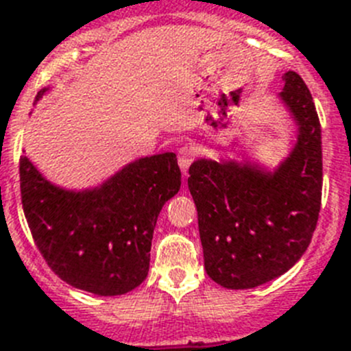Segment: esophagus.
I'll use <instances>...</instances> for the list:
<instances>
[{
	"instance_id": "1",
	"label": "esophagus",
	"mask_w": 351,
	"mask_h": 351,
	"mask_svg": "<svg viewBox=\"0 0 351 351\" xmlns=\"http://www.w3.org/2000/svg\"><path fill=\"white\" fill-rule=\"evenodd\" d=\"M195 159V150L191 147H182L178 150V164H180V169L183 173H187V169L191 168V164L194 162Z\"/></svg>"
}]
</instances>
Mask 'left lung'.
<instances>
[{
  "instance_id": "8db88e82",
  "label": "left lung",
  "mask_w": 351,
  "mask_h": 351,
  "mask_svg": "<svg viewBox=\"0 0 351 351\" xmlns=\"http://www.w3.org/2000/svg\"><path fill=\"white\" fill-rule=\"evenodd\" d=\"M282 99L299 124L298 145L274 175L236 162L195 160L189 191L208 276L226 289L271 282L302 257L322 204V129L313 97L287 71Z\"/></svg>"
}]
</instances>
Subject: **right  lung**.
I'll return each mask as SVG.
<instances>
[{
	"mask_svg": "<svg viewBox=\"0 0 351 351\" xmlns=\"http://www.w3.org/2000/svg\"><path fill=\"white\" fill-rule=\"evenodd\" d=\"M19 173L34 245L61 280L97 295H121L143 282L157 217L180 191L175 154L143 157L101 189L77 194L50 185L26 156Z\"/></svg>",
	"mask_w": 351,
	"mask_h": 351,
	"instance_id": "1",
	"label": "right lung"
}]
</instances>
